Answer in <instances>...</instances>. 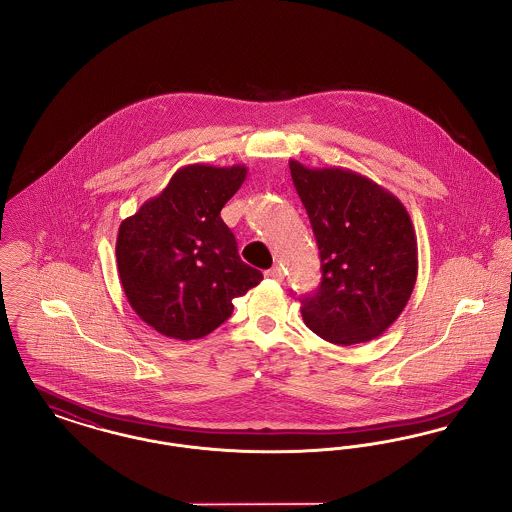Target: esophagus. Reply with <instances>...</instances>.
<instances>
[{
	"mask_svg": "<svg viewBox=\"0 0 512 512\" xmlns=\"http://www.w3.org/2000/svg\"><path fill=\"white\" fill-rule=\"evenodd\" d=\"M265 276L270 278V280H278V282H280V280L284 278V272H282V268L280 267H272L268 268L267 272H265Z\"/></svg>",
	"mask_w": 512,
	"mask_h": 512,
	"instance_id": "1",
	"label": "esophagus"
}]
</instances>
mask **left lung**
Here are the masks:
<instances>
[{
    "instance_id": "obj_1",
    "label": "left lung",
    "mask_w": 512,
    "mask_h": 512,
    "mask_svg": "<svg viewBox=\"0 0 512 512\" xmlns=\"http://www.w3.org/2000/svg\"><path fill=\"white\" fill-rule=\"evenodd\" d=\"M290 172L322 263L320 288L301 299V317L334 345L378 338L403 313L418 274L405 205L349 169H309L292 159Z\"/></svg>"
}]
</instances>
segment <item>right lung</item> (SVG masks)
Masks as SVG:
<instances>
[{
  "label": "right lung",
  "mask_w": 512,
  "mask_h": 512,
  "mask_svg": "<svg viewBox=\"0 0 512 512\" xmlns=\"http://www.w3.org/2000/svg\"><path fill=\"white\" fill-rule=\"evenodd\" d=\"M245 165H188L167 188L121 222L117 267L122 290L151 328L174 340H197L228 320L232 299L263 274L245 265L220 209L240 190Z\"/></svg>",
  "instance_id": "add662e5"
}]
</instances>
